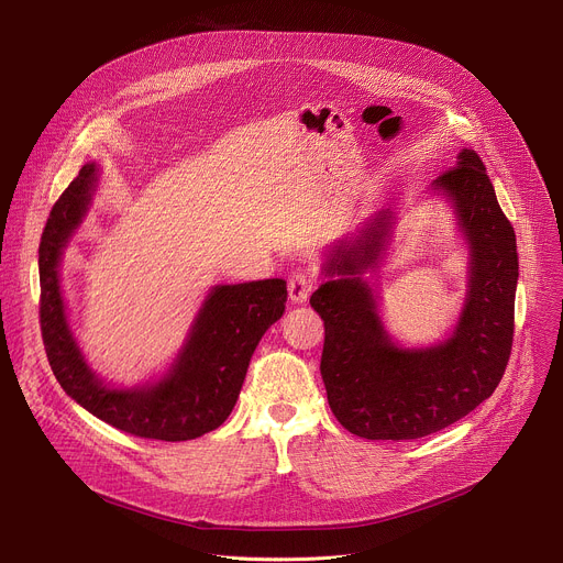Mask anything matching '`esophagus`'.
Listing matches in <instances>:
<instances>
[{
  "instance_id": "34e87169",
  "label": "esophagus",
  "mask_w": 563,
  "mask_h": 563,
  "mask_svg": "<svg viewBox=\"0 0 563 563\" xmlns=\"http://www.w3.org/2000/svg\"><path fill=\"white\" fill-rule=\"evenodd\" d=\"M311 287H313V276H311L309 269H305V267H296V269L289 274V278H287L289 298H291L294 302L307 300Z\"/></svg>"
}]
</instances>
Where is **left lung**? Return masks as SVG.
Segmentation results:
<instances>
[{
    "label": "left lung",
    "mask_w": 563,
    "mask_h": 563,
    "mask_svg": "<svg viewBox=\"0 0 563 563\" xmlns=\"http://www.w3.org/2000/svg\"><path fill=\"white\" fill-rule=\"evenodd\" d=\"M456 213L470 245L467 296L452 336L404 350L387 336L376 298L361 278L374 267L391 229L380 211L354 240H339L309 302L325 323L320 374L339 423L372 441H408L470 415L497 389L512 350L517 238L497 202L484 163L463 148L456 167L432 183Z\"/></svg>",
    "instance_id": "obj_1"
}]
</instances>
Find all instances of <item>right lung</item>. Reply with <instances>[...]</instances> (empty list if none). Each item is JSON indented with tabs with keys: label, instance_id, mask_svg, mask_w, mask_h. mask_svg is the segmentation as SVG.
I'll list each match as a JSON object with an SVG mask.
<instances>
[{
	"label": "right lung",
	"instance_id": "1",
	"mask_svg": "<svg viewBox=\"0 0 563 563\" xmlns=\"http://www.w3.org/2000/svg\"><path fill=\"white\" fill-rule=\"evenodd\" d=\"M96 183V165L79 169L42 233L40 325L51 369L79 406L126 434L157 441L202 437L231 415L258 341L285 311L287 283L269 278L213 287L167 376L131 389L104 385L70 334L59 291L62 254L87 216Z\"/></svg>",
	"mask_w": 563,
	"mask_h": 563
}]
</instances>
